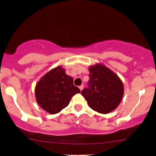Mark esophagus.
Wrapping results in <instances>:
<instances>
[{
	"instance_id": "1",
	"label": "esophagus",
	"mask_w": 156,
	"mask_h": 156,
	"mask_svg": "<svg viewBox=\"0 0 156 156\" xmlns=\"http://www.w3.org/2000/svg\"><path fill=\"white\" fill-rule=\"evenodd\" d=\"M83 87H84V86H83V85H81V86H79V88H80V90H82L83 89Z\"/></svg>"
}]
</instances>
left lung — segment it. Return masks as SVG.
Wrapping results in <instances>:
<instances>
[{"label":"left lung","instance_id":"8db88e82","mask_svg":"<svg viewBox=\"0 0 156 156\" xmlns=\"http://www.w3.org/2000/svg\"><path fill=\"white\" fill-rule=\"evenodd\" d=\"M88 88L81 94L93 110L101 114H108L119 106L124 94L122 80L109 68L101 64L89 68Z\"/></svg>","mask_w":156,"mask_h":156}]
</instances>
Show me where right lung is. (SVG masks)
<instances>
[{"mask_svg": "<svg viewBox=\"0 0 156 156\" xmlns=\"http://www.w3.org/2000/svg\"><path fill=\"white\" fill-rule=\"evenodd\" d=\"M73 79L66 73L62 66L47 73L35 87L37 102L44 111L55 114L66 108L75 94L80 93Z\"/></svg>", "mask_w": 156, "mask_h": 156, "instance_id": "right-lung-1", "label": "right lung"}]
</instances>
